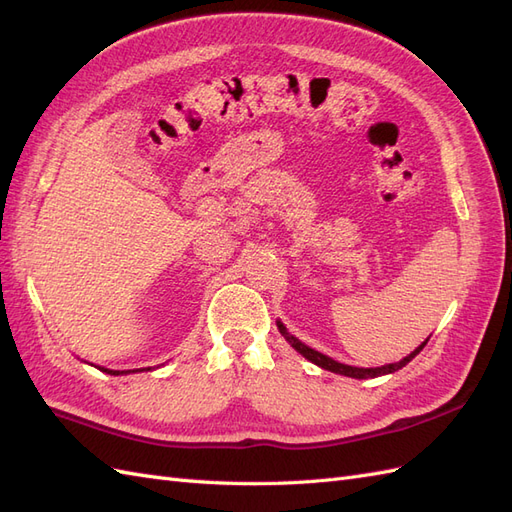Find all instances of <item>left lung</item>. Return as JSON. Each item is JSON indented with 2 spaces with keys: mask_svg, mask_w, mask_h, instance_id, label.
<instances>
[{
  "mask_svg": "<svg viewBox=\"0 0 512 512\" xmlns=\"http://www.w3.org/2000/svg\"><path fill=\"white\" fill-rule=\"evenodd\" d=\"M277 329H280V333L286 337V342H288L294 350H297L299 354H303L307 361H312L314 365H318V367H322V369H329V371H333V374H342V376L356 378V380H367V378H378V376H386V374H395L397 369L406 367V365L414 359V356L425 348L427 339H429V337H427L421 346H418L414 352H410L408 356H404V359L397 361V363H389V365H382V367H352V365L337 363V361L331 359V356H327V354H322V352H318V350H314V348L305 346L303 342H299L297 337L288 333V329L284 327V324H282L280 320H277Z\"/></svg>",
  "mask_w": 512,
  "mask_h": 512,
  "instance_id": "1",
  "label": "left lung"
}]
</instances>
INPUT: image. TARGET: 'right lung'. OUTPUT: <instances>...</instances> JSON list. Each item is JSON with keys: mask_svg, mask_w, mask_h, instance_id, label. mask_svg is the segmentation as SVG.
Masks as SVG:
<instances>
[{"mask_svg": "<svg viewBox=\"0 0 512 512\" xmlns=\"http://www.w3.org/2000/svg\"><path fill=\"white\" fill-rule=\"evenodd\" d=\"M98 369H102V371H106V374H111V376H121V374H130V371H138V369H128V371H119V369H106V367H98ZM145 369V367H143ZM141 369V371H143ZM147 369H151V367H147Z\"/></svg>", "mask_w": 512, "mask_h": 512, "instance_id": "right-lung-1", "label": "right lung"}]
</instances>
